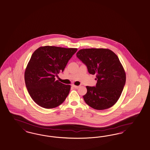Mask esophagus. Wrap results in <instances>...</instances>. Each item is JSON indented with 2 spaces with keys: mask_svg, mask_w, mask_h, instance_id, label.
<instances>
[{
  "mask_svg": "<svg viewBox=\"0 0 150 150\" xmlns=\"http://www.w3.org/2000/svg\"><path fill=\"white\" fill-rule=\"evenodd\" d=\"M72 86L75 88H80V86H76V85H73Z\"/></svg>",
  "mask_w": 150,
  "mask_h": 150,
  "instance_id": "1",
  "label": "esophagus"
}]
</instances>
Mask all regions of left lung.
<instances>
[{
    "label": "left lung",
    "instance_id": "left-lung-1",
    "mask_svg": "<svg viewBox=\"0 0 150 150\" xmlns=\"http://www.w3.org/2000/svg\"><path fill=\"white\" fill-rule=\"evenodd\" d=\"M76 57L90 74H96L95 86H86L85 103L96 110L109 109L120 98L126 83V73L118 57L108 49H83Z\"/></svg>",
    "mask_w": 150,
    "mask_h": 150
}]
</instances>
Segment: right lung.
<instances>
[{
    "mask_svg": "<svg viewBox=\"0 0 150 150\" xmlns=\"http://www.w3.org/2000/svg\"><path fill=\"white\" fill-rule=\"evenodd\" d=\"M76 48L54 46L41 47L31 55L24 74L27 90L32 99L42 108L52 109L65 101L70 90V85L55 81L63 71Z\"/></svg>",
    "mask_w": 150,
    "mask_h": 150,
    "instance_id": "obj_1",
    "label": "right lung"
}]
</instances>
